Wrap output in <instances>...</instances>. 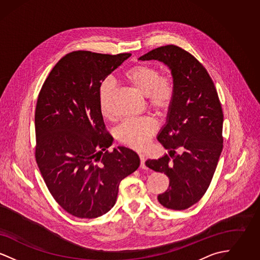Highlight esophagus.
<instances>
[{
	"mask_svg": "<svg viewBox=\"0 0 260 260\" xmlns=\"http://www.w3.org/2000/svg\"><path fill=\"white\" fill-rule=\"evenodd\" d=\"M139 159H140V168L142 170H146L147 167L145 165V158H144V155L143 154H139Z\"/></svg>",
	"mask_w": 260,
	"mask_h": 260,
	"instance_id": "esophagus-1",
	"label": "esophagus"
}]
</instances>
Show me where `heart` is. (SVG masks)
Masks as SVG:
<instances>
[{
  "mask_svg": "<svg viewBox=\"0 0 260 260\" xmlns=\"http://www.w3.org/2000/svg\"><path fill=\"white\" fill-rule=\"evenodd\" d=\"M124 82L146 96L148 105L155 111H167L174 98V82L172 75L160 74L152 65L137 64L124 71ZM114 87L104 83L99 91V108L103 116L111 117V99ZM158 128L157 121L151 117H140L124 120L117 127L116 136L125 145L134 149H143Z\"/></svg>",
  "mask_w": 260,
  "mask_h": 260,
  "instance_id": "obj_1",
  "label": "heart"
}]
</instances>
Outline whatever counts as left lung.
<instances>
[{
    "label": "left lung",
    "mask_w": 260,
    "mask_h": 260,
    "mask_svg": "<svg viewBox=\"0 0 260 260\" xmlns=\"http://www.w3.org/2000/svg\"><path fill=\"white\" fill-rule=\"evenodd\" d=\"M169 66L174 98L158 140L170 151L158 160H147L149 169L167 174L168 190L158 196L167 209L186 210L205 195L223 147V113L214 84L206 68L188 51L168 45L139 57ZM179 148L181 154H176Z\"/></svg>",
    "instance_id": "8db88e82"
}]
</instances>
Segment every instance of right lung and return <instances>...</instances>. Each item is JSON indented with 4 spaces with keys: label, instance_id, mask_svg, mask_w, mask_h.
Here are the masks:
<instances>
[{
    "label": "right lung",
    "instance_id": "1",
    "mask_svg": "<svg viewBox=\"0 0 260 260\" xmlns=\"http://www.w3.org/2000/svg\"><path fill=\"white\" fill-rule=\"evenodd\" d=\"M131 55L72 51L55 64L38 96L39 170L57 204L79 218L111 210L120 182L140 164L132 149L107 150L113 137L99 108L102 82Z\"/></svg>",
    "mask_w": 260,
    "mask_h": 260
}]
</instances>
